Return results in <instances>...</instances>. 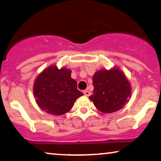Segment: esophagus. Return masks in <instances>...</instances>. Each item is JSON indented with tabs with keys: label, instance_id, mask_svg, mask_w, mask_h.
Segmentation results:
<instances>
[{
	"label": "esophagus",
	"instance_id": "34e87169",
	"mask_svg": "<svg viewBox=\"0 0 161 161\" xmlns=\"http://www.w3.org/2000/svg\"><path fill=\"white\" fill-rule=\"evenodd\" d=\"M83 93L85 94V96H87V97H89L91 94V92L90 91H88V90H85L83 92Z\"/></svg>",
	"mask_w": 161,
	"mask_h": 161
}]
</instances>
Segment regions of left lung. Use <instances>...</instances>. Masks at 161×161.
<instances>
[{"mask_svg":"<svg viewBox=\"0 0 161 161\" xmlns=\"http://www.w3.org/2000/svg\"><path fill=\"white\" fill-rule=\"evenodd\" d=\"M94 105L103 113H112L123 108L131 97V86L118 68L101 69L93 76Z\"/></svg>","mask_w":161,"mask_h":161,"instance_id":"8db88e82","label":"left lung"}]
</instances>
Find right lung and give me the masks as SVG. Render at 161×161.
<instances>
[{
	"label": "right lung",
	"mask_w": 161,
	"mask_h": 161,
	"mask_svg": "<svg viewBox=\"0 0 161 161\" xmlns=\"http://www.w3.org/2000/svg\"><path fill=\"white\" fill-rule=\"evenodd\" d=\"M71 71L52 65L37 76L34 95L42 110L53 115H62L72 108L76 99L83 95L77 83L71 77Z\"/></svg>",
	"instance_id": "add662e5"
}]
</instances>
